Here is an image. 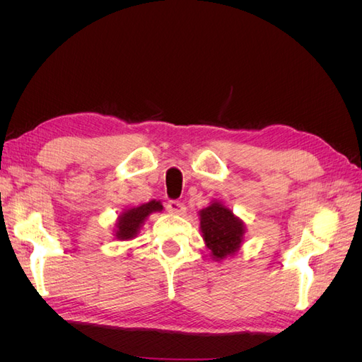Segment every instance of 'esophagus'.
<instances>
[{
	"instance_id": "esophagus-1",
	"label": "esophagus",
	"mask_w": 362,
	"mask_h": 362,
	"mask_svg": "<svg viewBox=\"0 0 362 362\" xmlns=\"http://www.w3.org/2000/svg\"><path fill=\"white\" fill-rule=\"evenodd\" d=\"M168 211L172 213V214L181 216L185 211V206L181 202H178V201H169L168 202Z\"/></svg>"
}]
</instances>
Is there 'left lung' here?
<instances>
[{
  "label": "left lung",
  "instance_id": "1",
  "mask_svg": "<svg viewBox=\"0 0 362 362\" xmlns=\"http://www.w3.org/2000/svg\"><path fill=\"white\" fill-rule=\"evenodd\" d=\"M199 229L214 261L235 255L245 242L243 221L218 201H213L199 211Z\"/></svg>",
  "mask_w": 362,
  "mask_h": 362
}]
</instances>
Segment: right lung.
<instances>
[{
  "label": "right lung",
  "mask_w": 362,
  "mask_h": 362,
  "mask_svg": "<svg viewBox=\"0 0 362 362\" xmlns=\"http://www.w3.org/2000/svg\"><path fill=\"white\" fill-rule=\"evenodd\" d=\"M161 210V202L156 199H152L146 204H141L139 206L127 208L124 213H120L115 223V238L120 240V242H124V240H133L139 234L140 228L144 226L149 214L160 213Z\"/></svg>",
  "instance_id": "add662e5"
}]
</instances>
